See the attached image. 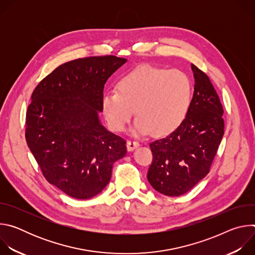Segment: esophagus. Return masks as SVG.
Returning <instances> with one entry per match:
<instances>
[{"label":"esophagus","mask_w":255,"mask_h":255,"mask_svg":"<svg viewBox=\"0 0 255 255\" xmlns=\"http://www.w3.org/2000/svg\"><path fill=\"white\" fill-rule=\"evenodd\" d=\"M139 142L138 141H134V140H129L128 142H127V149L129 150V151H132V150H134V149H136L138 146H139Z\"/></svg>","instance_id":"obj_1"}]
</instances>
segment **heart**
<instances>
[{"mask_svg": "<svg viewBox=\"0 0 255 255\" xmlns=\"http://www.w3.org/2000/svg\"><path fill=\"white\" fill-rule=\"evenodd\" d=\"M192 100V83L179 70L140 65L118 84V92L104 95L102 108L109 127L123 132L136 110L134 135L152 131L155 136L173 132L184 121Z\"/></svg>", "mask_w": 255, "mask_h": 255, "instance_id": "heart-1", "label": "heart"}]
</instances>
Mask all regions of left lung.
I'll use <instances>...</instances> for the list:
<instances>
[{
  "mask_svg": "<svg viewBox=\"0 0 255 255\" xmlns=\"http://www.w3.org/2000/svg\"><path fill=\"white\" fill-rule=\"evenodd\" d=\"M195 91L181 124L165 138L150 143L152 163L147 179L168 197L188 193L210 171L224 135L223 106L209 77L192 64Z\"/></svg>",
  "mask_w": 255,
  "mask_h": 255,
  "instance_id": "left-lung-1",
  "label": "left lung"
}]
</instances>
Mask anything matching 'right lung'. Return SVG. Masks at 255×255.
<instances>
[{
    "instance_id": "right-lung-1",
    "label": "right lung",
    "mask_w": 255,
    "mask_h": 255,
    "mask_svg": "<svg viewBox=\"0 0 255 255\" xmlns=\"http://www.w3.org/2000/svg\"><path fill=\"white\" fill-rule=\"evenodd\" d=\"M127 61L91 56L56 67L35 88L25 137L44 177L67 196L87 200L110 181L126 141L99 120L106 82Z\"/></svg>"
}]
</instances>
